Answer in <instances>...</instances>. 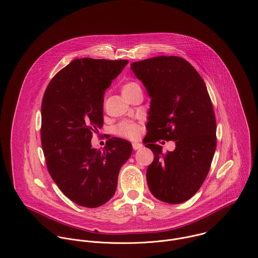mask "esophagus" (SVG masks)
Listing matches in <instances>:
<instances>
[{
  "label": "esophagus",
  "mask_w": 258,
  "mask_h": 258,
  "mask_svg": "<svg viewBox=\"0 0 258 258\" xmlns=\"http://www.w3.org/2000/svg\"><path fill=\"white\" fill-rule=\"evenodd\" d=\"M142 148H143V145H142V144H139V143H134V144H133V149H134L135 151L140 150V149H142Z\"/></svg>",
  "instance_id": "esophagus-1"
}]
</instances>
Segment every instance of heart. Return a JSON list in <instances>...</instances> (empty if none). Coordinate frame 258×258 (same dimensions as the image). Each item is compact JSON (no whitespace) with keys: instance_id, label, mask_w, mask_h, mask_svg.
<instances>
[{"instance_id":"b5f03b06","label":"heart","mask_w":258,"mask_h":258,"mask_svg":"<svg viewBox=\"0 0 258 258\" xmlns=\"http://www.w3.org/2000/svg\"><path fill=\"white\" fill-rule=\"evenodd\" d=\"M136 90H141L140 84L136 81H128V82L124 83L122 86V94L131 93ZM115 132L117 135H119L121 137L134 140L139 137L141 128L136 122H134L132 120H123L116 126Z\"/></svg>"}]
</instances>
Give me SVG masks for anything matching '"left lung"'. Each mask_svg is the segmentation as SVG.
Here are the masks:
<instances>
[{"instance_id": "obj_1", "label": "left lung", "mask_w": 258, "mask_h": 258, "mask_svg": "<svg viewBox=\"0 0 258 258\" xmlns=\"http://www.w3.org/2000/svg\"><path fill=\"white\" fill-rule=\"evenodd\" d=\"M151 98L146 147L155 155L147 169L152 194L169 204L191 197L206 179L216 150V119L206 84L196 69L177 56H158L131 64ZM174 140L162 153L155 143Z\"/></svg>"}]
</instances>
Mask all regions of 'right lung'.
<instances>
[{"label":"right lung","instance_id":"add662e5","mask_svg":"<svg viewBox=\"0 0 258 258\" xmlns=\"http://www.w3.org/2000/svg\"><path fill=\"white\" fill-rule=\"evenodd\" d=\"M127 60L74 59L49 82L41 106V144L48 172L74 203L95 208L115 193L128 141L109 139L102 151L91 147L103 123V95Z\"/></svg>","mask_w":258,"mask_h":258}]
</instances>
